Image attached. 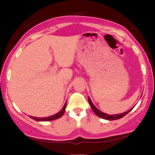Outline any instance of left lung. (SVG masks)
Listing matches in <instances>:
<instances>
[{
  "label": "left lung",
  "mask_w": 155,
  "mask_h": 155,
  "mask_svg": "<svg viewBox=\"0 0 155 155\" xmlns=\"http://www.w3.org/2000/svg\"><path fill=\"white\" fill-rule=\"evenodd\" d=\"M88 101H89V103H90V104L91 106V107H92V109L93 110V111L94 112L95 114H96L97 116H98L100 118H102L104 119H107V120H116V119H119V118L124 117V116H126L127 114H128L129 112H130L132 109H130V110H128V111H127L126 112H124V113H122V114H115V115H109V114H104L103 113V112H101V111H99V109H97L96 107H94V105L93 104L92 101H91V99H90V97L88 98Z\"/></svg>",
  "instance_id": "left-lung-1"
}]
</instances>
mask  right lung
Here are the masks:
<instances>
[{
	"instance_id": "obj_1",
	"label": "right lung",
	"mask_w": 155,
	"mask_h": 155,
	"mask_svg": "<svg viewBox=\"0 0 155 155\" xmlns=\"http://www.w3.org/2000/svg\"><path fill=\"white\" fill-rule=\"evenodd\" d=\"M65 107H66V102H65V105L63 106V109H61L60 112H58V114H55V115L48 116V117H44V118H37V117H33V116H30L31 118H32L34 120H38V121H47V120H53L55 119H57V118H61V116H63V114H64L65 111Z\"/></svg>"
}]
</instances>
